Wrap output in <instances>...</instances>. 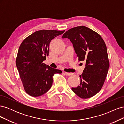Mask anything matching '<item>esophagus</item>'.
<instances>
[{
    "label": "esophagus",
    "instance_id": "1",
    "mask_svg": "<svg viewBox=\"0 0 124 124\" xmlns=\"http://www.w3.org/2000/svg\"><path fill=\"white\" fill-rule=\"evenodd\" d=\"M65 74H66V76H72V75L73 74V73H71V72L69 73V72H65Z\"/></svg>",
    "mask_w": 124,
    "mask_h": 124
}]
</instances>
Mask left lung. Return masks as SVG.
<instances>
[{
	"label": "left lung",
	"mask_w": 124,
	"mask_h": 124,
	"mask_svg": "<svg viewBox=\"0 0 124 124\" xmlns=\"http://www.w3.org/2000/svg\"><path fill=\"white\" fill-rule=\"evenodd\" d=\"M62 38L69 39L79 61H85L80 86L72 88L79 97L87 99L95 96L102 87L109 68L106 45L98 33L85 26L69 29Z\"/></svg>",
	"instance_id": "obj_1"
}]
</instances>
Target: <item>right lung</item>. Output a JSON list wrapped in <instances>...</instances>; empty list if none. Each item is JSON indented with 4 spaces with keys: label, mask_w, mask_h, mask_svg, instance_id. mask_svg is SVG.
<instances>
[{
    "label": "right lung",
    "mask_w": 124,
    "mask_h": 124,
    "mask_svg": "<svg viewBox=\"0 0 124 124\" xmlns=\"http://www.w3.org/2000/svg\"><path fill=\"white\" fill-rule=\"evenodd\" d=\"M64 32L40 30L28 36L21 44L16 65L25 91L29 95L39 97L44 94L51 87L54 74L62 72L43 62L48 56L51 40Z\"/></svg>",
    "instance_id": "right-lung-1"
}]
</instances>
